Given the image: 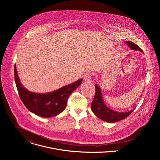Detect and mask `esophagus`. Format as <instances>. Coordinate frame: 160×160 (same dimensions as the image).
<instances>
[{
    "label": "esophagus",
    "mask_w": 160,
    "mask_h": 160,
    "mask_svg": "<svg viewBox=\"0 0 160 160\" xmlns=\"http://www.w3.org/2000/svg\"><path fill=\"white\" fill-rule=\"evenodd\" d=\"M91 78H92V73H87L85 74L83 79H84V81L85 82H88L90 81Z\"/></svg>",
    "instance_id": "34e87169"
}]
</instances>
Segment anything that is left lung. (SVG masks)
I'll use <instances>...</instances> for the list:
<instances>
[{"label": "left lung", "instance_id": "1", "mask_svg": "<svg viewBox=\"0 0 160 160\" xmlns=\"http://www.w3.org/2000/svg\"><path fill=\"white\" fill-rule=\"evenodd\" d=\"M125 43L130 49L142 52V50L138 45L135 44L133 42L131 41H127ZM95 87L96 94L93 101L91 104V109L96 116L101 120L108 123H115L126 118L133 112V109L128 112H118L108 108L103 101L101 88L96 84L95 85Z\"/></svg>", "mask_w": 160, "mask_h": 160}]
</instances>
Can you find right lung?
Segmentation results:
<instances>
[{
  "instance_id": "obj_1",
  "label": "right lung",
  "mask_w": 160,
  "mask_h": 160,
  "mask_svg": "<svg viewBox=\"0 0 160 160\" xmlns=\"http://www.w3.org/2000/svg\"><path fill=\"white\" fill-rule=\"evenodd\" d=\"M14 79L19 97L24 105L30 111L43 118H51L61 113L66 108L70 95L82 82V79L80 78L75 82L46 94L32 92L21 83L16 64Z\"/></svg>"
}]
</instances>
